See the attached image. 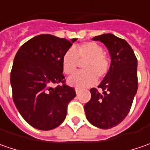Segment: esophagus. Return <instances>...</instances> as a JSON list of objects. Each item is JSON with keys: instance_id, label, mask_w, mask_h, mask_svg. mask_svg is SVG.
<instances>
[{"instance_id": "34e87169", "label": "esophagus", "mask_w": 150, "mask_h": 150, "mask_svg": "<svg viewBox=\"0 0 150 150\" xmlns=\"http://www.w3.org/2000/svg\"><path fill=\"white\" fill-rule=\"evenodd\" d=\"M80 91H81V88H75V92H76V94H79Z\"/></svg>"}]
</instances>
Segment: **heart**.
<instances>
[{
    "mask_svg": "<svg viewBox=\"0 0 150 150\" xmlns=\"http://www.w3.org/2000/svg\"><path fill=\"white\" fill-rule=\"evenodd\" d=\"M80 62L83 71L75 73L68 79L69 85L76 87H86L93 85L98 79H103L111 67V60L99 43L86 42L68 49L63 55V71L71 75L76 70Z\"/></svg>",
    "mask_w": 150,
    "mask_h": 150,
    "instance_id": "obj_1",
    "label": "heart"
}]
</instances>
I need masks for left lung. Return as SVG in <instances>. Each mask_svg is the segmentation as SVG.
<instances>
[{
  "label": "left lung",
  "instance_id": "obj_1",
  "mask_svg": "<svg viewBox=\"0 0 150 150\" xmlns=\"http://www.w3.org/2000/svg\"><path fill=\"white\" fill-rule=\"evenodd\" d=\"M103 42L111 56L108 75L96 88L90 90L91 98L85 105L87 120L96 127L108 129L127 117L138 90V60L124 39L106 33L92 38Z\"/></svg>",
  "mask_w": 150,
  "mask_h": 150
}]
</instances>
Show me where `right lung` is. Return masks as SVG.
Here are the masks:
<instances>
[{
	"label": "right lung",
	"instance_id": "add662e5",
	"mask_svg": "<svg viewBox=\"0 0 150 150\" xmlns=\"http://www.w3.org/2000/svg\"><path fill=\"white\" fill-rule=\"evenodd\" d=\"M76 40L41 34L18 49L11 71L12 98L32 127L51 130L65 119L69 102L76 95L75 89L65 84L62 58Z\"/></svg>",
	"mask_w": 150,
	"mask_h": 150
}]
</instances>
